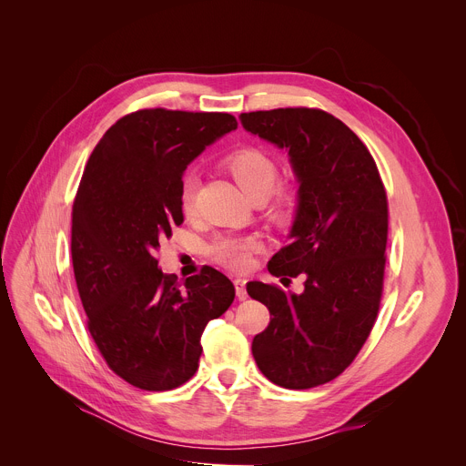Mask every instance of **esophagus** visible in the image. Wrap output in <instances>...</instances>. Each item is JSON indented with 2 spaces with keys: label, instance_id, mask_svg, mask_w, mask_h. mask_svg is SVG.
Returning a JSON list of instances; mask_svg holds the SVG:
<instances>
[{
  "label": "esophagus",
  "instance_id": "esophagus-1",
  "mask_svg": "<svg viewBox=\"0 0 466 466\" xmlns=\"http://www.w3.org/2000/svg\"><path fill=\"white\" fill-rule=\"evenodd\" d=\"M234 286H236V295L239 300L247 299V289H245V280L243 279H236L234 280Z\"/></svg>",
  "mask_w": 466,
  "mask_h": 466
}]
</instances>
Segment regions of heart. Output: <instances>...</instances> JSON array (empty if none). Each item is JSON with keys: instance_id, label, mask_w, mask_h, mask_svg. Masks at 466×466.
Here are the masks:
<instances>
[{"instance_id": "1", "label": "heart", "mask_w": 466, "mask_h": 466, "mask_svg": "<svg viewBox=\"0 0 466 466\" xmlns=\"http://www.w3.org/2000/svg\"><path fill=\"white\" fill-rule=\"evenodd\" d=\"M225 169L254 203L263 205V212L277 225H288L299 210V191L295 186L280 184L277 160L259 147H241L223 160ZM197 178L187 175L180 186V210L186 218L195 216ZM256 247L252 238H221L212 245V258L232 271H245L250 252Z\"/></svg>"}]
</instances>
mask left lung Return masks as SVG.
<instances>
[{
    "label": "left lung",
    "mask_w": 466,
    "mask_h": 466,
    "mask_svg": "<svg viewBox=\"0 0 466 466\" xmlns=\"http://www.w3.org/2000/svg\"><path fill=\"white\" fill-rule=\"evenodd\" d=\"M243 127L286 147L299 177L291 243L268 269L304 275V291L250 282L271 322L252 339L263 376L286 389H311L338 378L360 354L376 322L389 232L387 193L367 146L320 108L288 106L241 114ZM286 279V280H289Z\"/></svg>",
    "instance_id": "left-lung-1"
}]
</instances>
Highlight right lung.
Returning a JSON list of instances; mask_svg holds the SVG:
<instances>
[{"label":"right lung","mask_w":466,"mask_h":466,"mask_svg":"<svg viewBox=\"0 0 466 466\" xmlns=\"http://www.w3.org/2000/svg\"><path fill=\"white\" fill-rule=\"evenodd\" d=\"M236 127L227 112L137 110L105 132L85 167L72 210L74 275L99 354L138 389L186 383L207 322L236 297L208 265L184 284L158 269L160 243L184 221L186 166Z\"/></svg>","instance_id":"1"}]
</instances>
